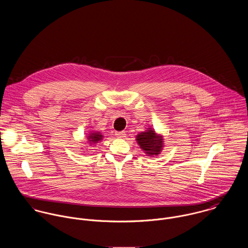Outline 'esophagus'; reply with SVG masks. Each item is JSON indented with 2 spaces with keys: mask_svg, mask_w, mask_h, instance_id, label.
Wrapping results in <instances>:
<instances>
[{
  "mask_svg": "<svg viewBox=\"0 0 248 248\" xmlns=\"http://www.w3.org/2000/svg\"><path fill=\"white\" fill-rule=\"evenodd\" d=\"M115 135L117 136V137L119 138H124L125 137V132L124 131H117V132H115Z\"/></svg>",
  "mask_w": 248,
  "mask_h": 248,
  "instance_id": "esophagus-1",
  "label": "esophagus"
}]
</instances>
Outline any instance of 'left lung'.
<instances>
[{"label": "left lung", "instance_id": "8db88e82", "mask_svg": "<svg viewBox=\"0 0 248 248\" xmlns=\"http://www.w3.org/2000/svg\"><path fill=\"white\" fill-rule=\"evenodd\" d=\"M138 143L148 155H158L163 147V139L158 137L152 129L141 132L137 136Z\"/></svg>", "mask_w": 248, "mask_h": 248}]
</instances>
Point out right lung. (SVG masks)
Wrapping results in <instances>:
<instances>
[{
  "label": "right lung",
  "mask_w": 248,
  "mask_h": 248,
  "mask_svg": "<svg viewBox=\"0 0 248 248\" xmlns=\"http://www.w3.org/2000/svg\"><path fill=\"white\" fill-rule=\"evenodd\" d=\"M102 137H103V136H102L100 133L94 132V133H91V134L89 135L88 140H89V141H90V142H93V143H95V142H97V141L101 140H102Z\"/></svg>",
  "instance_id": "add662e5"
}]
</instances>
